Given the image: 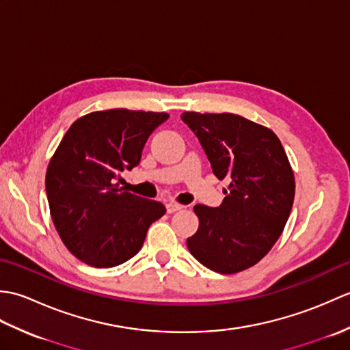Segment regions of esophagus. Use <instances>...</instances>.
Segmentation results:
<instances>
[{"label": "esophagus", "instance_id": "esophagus-1", "mask_svg": "<svg viewBox=\"0 0 350 350\" xmlns=\"http://www.w3.org/2000/svg\"><path fill=\"white\" fill-rule=\"evenodd\" d=\"M182 207H183L182 204H177V203L170 202V203H167V212H168V213H174V212H177V211H180Z\"/></svg>", "mask_w": 350, "mask_h": 350}]
</instances>
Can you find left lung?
<instances>
[{
    "label": "left lung",
    "instance_id": "8db88e82",
    "mask_svg": "<svg viewBox=\"0 0 350 350\" xmlns=\"http://www.w3.org/2000/svg\"><path fill=\"white\" fill-rule=\"evenodd\" d=\"M213 174L228 180L219 207L194 206L200 226L187 239L200 263L236 273L258 263L284 230L295 198L293 170L275 133L242 116L187 111Z\"/></svg>",
    "mask_w": 350,
    "mask_h": 350
}]
</instances>
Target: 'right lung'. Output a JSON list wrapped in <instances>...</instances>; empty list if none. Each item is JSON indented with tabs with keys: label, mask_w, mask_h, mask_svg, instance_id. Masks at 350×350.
I'll list each match as a JSON object with an SVG mask.
<instances>
[{
	"label": "right lung",
	"mask_w": 350,
	"mask_h": 350,
	"mask_svg": "<svg viewBox=\"0 0 350 350\" xmlns=\"http://www.w3.org/2000/svg\"><path fill=\"white\" fill-rule=\"evenodd\" d=\"M168 117L126 108L94 111L73 122L58 144L44 179L49 211L66 248L81 262L124 263L165 213L162 203L133 196L117 180L138 165L147 138Z\"/></svg>",
	"instance_id": "add662e5"
}]
</instances>
